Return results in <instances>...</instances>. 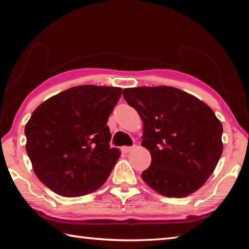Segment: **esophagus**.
<instances>
[{"mask_svg":"<svg viewBox=\"0 0 249 249\" xmlns=\"http://www.w3.org/2000/svg\"><path fill=\"white\" fill-rule=\"evenodd\" d=\"M133 148H134V146H123L122 147V151H123V153H129V151Z\"/></svg>","mask_w":249,"mask_h":249,"instance_id":"esophagus-1","label":"esophagus"}]
</instances>
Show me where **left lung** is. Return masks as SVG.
<instances>
[{
	"label": "left lung",
	"mask_w": 249,
	"mask_h": 249,
	"mask_svg": "<svg viewBox=\"0 0 249 249\" xmlns=\"http://www.w3.org/2000/svg\"><path fill=\"white\" fill-rule=\"evenodd\" d=\"M144 123L151 163L142 178L160 195L183 197L205 183L223 151V126L212 108L172 87L123 90Z\"/></svg>",
	"instance_id": "8db88e82"
}]
</instances>
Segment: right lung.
Here are the masks:
<instances>
[{
    "instance_id": "add662e5",
    "label": "right lung",
    "mask_w": 249,
    "mask_h": 249,
    "mask_svg": "<svg viewBox=\"0 0 249 249\" xmlns=\"http://www.w3.org/2000/svg\"><path fill=\"white\" fill-rule=\"evenodd\" d=\"M121 88L79 86L41 103L25 126L26 151L45 185L62 196L89 195L107 180L121 151L108 116Z\"/></svg>"
}]
</instances>
